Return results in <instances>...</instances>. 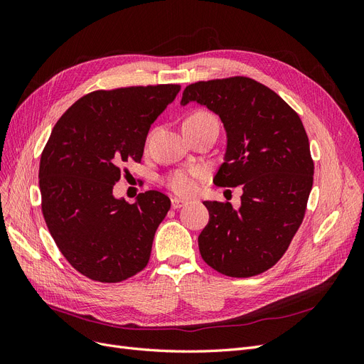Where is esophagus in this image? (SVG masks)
I'll return each instance as SVG.
<instances>
[{
  "label": "esophagus",
  "mask_w": 364,
  "mask_h": 364,
  "mask_svg": "<svg viewBox=\"0 0 364 364\" xmlns=\"http://www.w3.org/2000/svg\"><path fill=\"white\" fill-rule=\"evenodd\" d=\"M185 205H186V202L182 200V199H178V197H173V199H171V208L173 209H179V208H182Z\"/></svg>",
  "instance_id": "34e87169"
}]
</instances>
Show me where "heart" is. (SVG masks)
Masks as SVG:
<instances>
[{"label":"heart","instance_id":"heart-1","mask_svg":"<svg viewBox=\"0 0 364 364\" xmlns=\"http://www.w3.org/2000/svg\"><path fill=\"white\" fill-rule=\"evenodd\" d=\"M205 121H215V118L206 111H196L185 118L183 123H205ZM202 176L200 168H193L190 171H178L168 179L170 188L181 196H190L196 190V178Z\"/></svg>","mask_w":364,"mask_h":364}]
</instances>
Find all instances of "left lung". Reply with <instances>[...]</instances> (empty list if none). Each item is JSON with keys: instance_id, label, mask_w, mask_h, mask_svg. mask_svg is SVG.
<instances>
[{"instance_id": "8db88e82", "label": "left lung", "mask_w": 364, "mask_h": 364, "mask_svg": "<svg viewBox=\"0 0 364 364\" xmlns=\"http://www.w3.org/2000/svg\"><path fill=\"white\" fill-rule=\"evenodd\" d=\"M191 102L218 115L226 132L214 183L243 186L238 209L203 202L200 255L228 277H255L279 261L304 220L314 174L306 132L277 92L249 77L193 83L181 105Z\"/></svg>"}]
</instances>
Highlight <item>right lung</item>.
I'll return each mask as SVG.
<instances>
[{"mask_svg": "<svg viewBox=\"0 0 364 364\" xmlns=\"http://www.w3.org/2000/svg\"><path fill=\"white\" fill-rule=\"evenodd\" d=\"M179 91V85L95 91L53 127L39 165L42 214L62 255L92 281L121 282L147 266L171 202L150 190L127 203L112 190L121 167L141 161L150 126Z\"/></svg>", "mask_w": 364, "mask_h": 364, "instance_id": "add662e5", "label": "right lung"}]
</instances>
